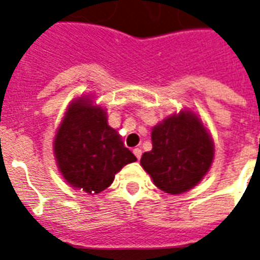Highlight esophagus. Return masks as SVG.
I'll list each match as a JSON object with an SVG mask.
<instances>
[{
  "label": "esophagus",
  "instance_id": "esophagus-1",
  "mask_svg": "<svg viewBox=\"0 0 260 260\" xmlns=\"http://www.w3.org/2000/svg\"><path fill=\"white\" fill-rule=\"evenodd\" d=\"M133 152H134V155H136V158L137 159L141 158V155H143V151H141L140 148H134L133 149Z\"/></svg>",
  "mask_w": 260,
  "mask_h": 260
}]
</instances>
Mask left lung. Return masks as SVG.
Here are the masks:
<instances>
[{
  "label": "left lung",
  "instance_id": "obj_1",
  "mask_svg": "<svg viewBox=\"0 0 260 260\" xmlns=\"http://www.w3.org/2000/svg\"><path fill=\"white\" fill-rule=\"evenodd\" d=\"M152 151L144 152L141 166L153 184L168 194H183L208 173L215 145L195 113H174L152 128Z\"/></svg>",
  "mask_w": 260,
  "mask_h": 260
}]
</instances>
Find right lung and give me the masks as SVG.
<instances>
[{
	"instance_id": "add662e5",
	"label": "right lung",
	"mask_w": 260,
	"mask_h": 260,
	"mask_svg": "<svg viewBox=\"0 0 260 260\" xmlns=\"http://www.w3.org/2000/svg\"><path fill=\"white\" fill-rule=\"evenodd\" d=\"M54 155L63 179L88 194H100L123 166L137 160L90 96L69 105L55 136Z\"/></svg>"
}]
</instances>
